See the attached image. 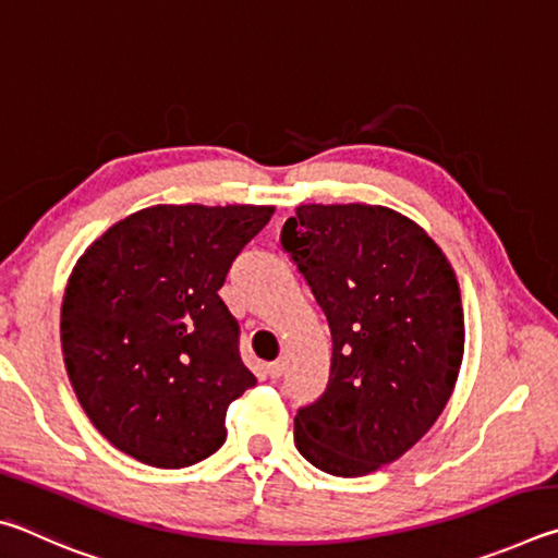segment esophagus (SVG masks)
<instances>
[{
	"mask_svg": "<svg viewBox=\"0 0 558 558\" xmlns=\"http://www.w3.org/2000/svg\"><path fill=\"white\" fill-rule=\"evenodd\" d=\"M268 374L272 376V379H280V376L286 374V359H276V362H270Z\"/></svg>",
	"mask_w": 558,
	"mask_h": 558,
	"instance_id": "obj_1",
	"label": "esophagus"
}]
</instances>
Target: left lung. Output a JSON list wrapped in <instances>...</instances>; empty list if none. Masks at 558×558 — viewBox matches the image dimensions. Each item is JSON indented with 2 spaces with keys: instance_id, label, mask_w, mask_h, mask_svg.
I'll use <instances>...</instances> for the list:
<instances>
[{
  "instance_id": "1",
  "label": "left lung",
  "mask_w": 558,
  "mask_h": 558,
  "mask_svg": "<svg viewBox=\"0 0 558 558\" xmlns=\"http://www.w3.org/2000/svg\"><path fill=\"white\" fill-rule=\"evenodd\" d=\"M280 245L332 332L327 389L298 409L295 446L329 475H369L450 399L465 344L456 272L421 226L384 206H298Z\"/></svg>"
}]
</instances>
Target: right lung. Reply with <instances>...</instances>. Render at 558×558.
<instances>
[{
	"label": "right lung",
	"instance_id": "obj_1",
	"mask_svg": "<svg viewBox=\"0 0 558 558\" xmlns=\"http://www.w3.org/2000/svg\"><path fill=\"white\" fill-rule=\"evenodd\" d=\"M272 206H149L83 253L65 286L61 349L102 436L153 468H189L226 440V409L256 376L219 298Z\"/></svg>",
	"mask_w": 558,
	"mask_h": 558
}]
</instances>
